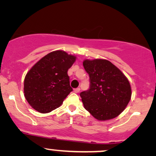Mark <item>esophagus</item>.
<instances>
[{
  "mask_svg": "<svg viewBox=\"0 0 156 156\" xmlns=\"http://www.w3.org/2000/svg\"><path fill=\"white\" fill-rule=\"evenodd\" d=\"M80 88H75L74 89V92L76 93V94H78V93H79L80 91Z\"/></svg>",
  "mask_w": 156,
  "mask_h": 156,
  "instance_id": "34e87169",
  "label": "esophagus"
}]
</instances>
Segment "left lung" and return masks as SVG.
<instances>
[{
    "label": "left lung",
    "instance_id": "8db88e82",
    "mask_svg": "<svg viewBox=\"0 0 156 156\" xmlns=\"http://www.w3.org/2000/svg\"><path fill=\"white\" fill-rule=\"evenodd\" d=\"M90 88L80 94L84 108L99 121L112 119L122 113L131 99L132 89L125 74L105 59L84 60Z\"/></svg>",
    "mask_w": 156,
    "mask_h": 156
}]
</instances>
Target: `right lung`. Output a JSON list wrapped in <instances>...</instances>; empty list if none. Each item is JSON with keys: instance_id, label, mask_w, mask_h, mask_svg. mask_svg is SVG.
<instances>
[{"instance_id": "right-lung-1", "label": "right lung", "mask_w": 156, "mask_h": 156, "mask_svg": "<svg viewBox=\"0 0 156 156\" xmlns=\"http://www.w3.org/2000/svg\"><path fill=\"white\" fill-rule=\"evenodd\" d=\"M76 60V55L59 50L48 53L31 67L25 76L23 93L33 109L46 114L61 106L73 90L68 70Z\"/></svg>"}]
</instances>
